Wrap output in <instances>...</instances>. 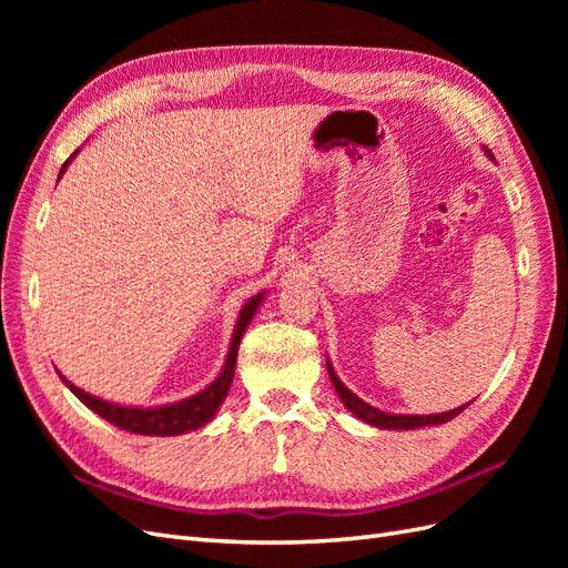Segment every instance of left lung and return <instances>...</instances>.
<instances>
[{
  "instance_id": "left-lung-1",
  "label": "left lung",
  "mask_w": 568,
  "mask_h": 568,
  "mask_svg": "<svg viewBox=\"0 0 568 568\" xmlns=\"http://www.w3.org/2000/svg\"><path fill=\"white\" fill-rule=\"evenodd\" d=\"M484 151H486V156L490 161H495L493 153L488 149H484ZM326 372H329V379H332V384H334V388L338 393V398H341L343 405L348 407V412H353V415L359 422H365V424L376 426V428H393V432H412V428H422V426H438V424H445V422L455 419L459 412H464V409L471 405V400H469L467 405L448 409V412H440V415H390V412L376 409L369 403H365L363 398H357L353 390H348L346 384H343L338 379V374L334 372L329 357H326Z\"/></svg>"
}]
</instances>
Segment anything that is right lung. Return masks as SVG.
Here are the masks:
<instances>
[{"mask_svg":"<svg viewBox=\"0 0 568 568\" xmlns=\"http://www.w3.org/2000/svg\"><path fill=\"white\" fill-rule=\"evenodd\" d=\"M78 153H80V149L61 165L59 180L68 170V165H71V161L78 156ZM265 294H267V291H261V294H255L253 298H248L244 303L242 313H239L236 324H234V334H232V341H230V351H227V357H225V365H222L220 374L215 376V382H211L203 390L192 395V398H184V400H178V403H168V405H156V407H132V405H118V403L101 400V398H97V395L82 390L75 384L68 382L65 376L59 372L61 382L68 388H71V393L75 395L80 403H84L92 412H97L101 419H106L113 426L123 428V432L142 434V436H180V434L196 432V428L209 424L217 415L220 405L225 403L227 393H230V386H232V379H234L239 343H242L246 326L255 317L257 307L263 305Z\"/></svg>","mask_w":568,"mask_h":568,"instance_id":"obj_1","label":"right lung"}]
</instances>
